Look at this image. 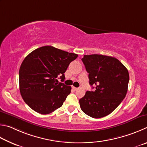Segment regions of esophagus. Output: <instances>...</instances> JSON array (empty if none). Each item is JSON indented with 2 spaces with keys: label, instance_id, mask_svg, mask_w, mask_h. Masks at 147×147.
Instances as JSON below:
<instances>
[{
  "label": "esophagus",
  "instance_id": "obj_1",
  "mask_svg": "<svg viewBox=\"0 0 147 147\" xmlns=\"http://www.w3.org/2000/svg\"><path fill=\"white\" fill-rule=\"evenodd\" d=\"M72 88H73L74 90H78V88H76V87H74V86H72Z\"/></svg>",
  "mask_w": 147,
  "mask_h": 147
}]
</instances>
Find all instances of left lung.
Returning <instances> with one entry per match:
<instances>
[{"mask_svg": "<svg viewBox=\"0 0 147 147\" xmlns=\"http://www.w3.org/2000/svg\"><path fill=\"white\" fill-rule=\"evenodd\" d=\"M81 60L89 74L90 84L96 88L94 92L87 91L79 99L82 111L93 118L107 116L119 106L127 93L128 69L110 56L85 55Z\"/></svg>", "mask_w": 147, "mask_h": 147, "instance_id": "obj_1", "label": "left lung"}]
</instances>
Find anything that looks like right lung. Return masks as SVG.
<instances>
[{
    "label": "right lung",
    "instance_id": "add662e5",
    "mask_svg": "<svg viewBox=\"0 0 147 147\" xmlns=\"http://www.w3.org/2000/svg\"><path fill=\"white\" fill-rule=\"evenodd\" d=\"M78 55L45 46L26 57L19 69V88L23 100L34 111L48 114L62 107L71 86L59 83L69 63Z\"/></svg>",
    "mask_w": 147,
    "mask_h": 147
}]
</instances>
